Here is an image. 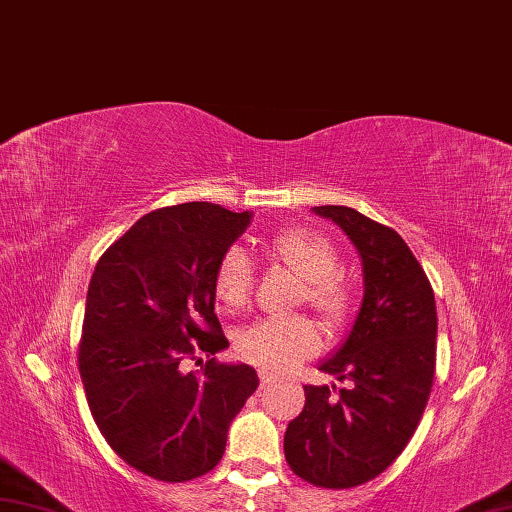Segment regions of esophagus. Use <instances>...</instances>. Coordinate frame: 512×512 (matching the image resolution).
<instances>
[{
    "mask_svg": "<svg viewBox=\"0 0 512 512\" xmlns=\"http://www.w3.org/2000/svg\"><path fill=\"white\" fill-rule=\"evenodd\" d=\"M258 374H260V385H263V388H269V385L276 383V376L269 370H260Z\"/></svg>",
    "mask_w": 512,
    "mask_h": 512,
    "instance_id": "1",
    "label": "esophagus"
}]
</instances>
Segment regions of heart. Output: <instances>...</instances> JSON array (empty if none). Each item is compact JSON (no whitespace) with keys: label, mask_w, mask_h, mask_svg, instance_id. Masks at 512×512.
<instances>
[{"label":"heart","mask_w":512,"mask_h":512,"mask_svg":"<svg viewBox=\"0 0 512 512\" xmlns=\"http://www.w3.org/2000/svg\"><path fill=\"white\" fill-rule=\"evenodd\" d=\"M269 254L281 260L305 281L307 301L330 323L350 312L352 289L336 274L339 254L323 234L312 229H287L269 243ZM254 287V269L243 249H229L220 258L214 276L216 301L238 310L249 301ZM236 347L243 359L269 372L292 370L321 347L316 325L305 316H272L247 325L238 334Z\"/></svg>","instance_id":"obj_1"}]
</instances>
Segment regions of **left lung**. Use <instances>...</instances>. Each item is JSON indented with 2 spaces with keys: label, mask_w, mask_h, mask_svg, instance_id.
Returning <instances> with one entry per match:
<instances>
[{
  "label": "left lung",
  "mask_w": 512,
  "mask_h": 512,
  "mask_svg": "<svg viewBox=\"0 0 512 512\" xmlns=\"http://www.w3.org/2000/svg\"><path fill=\"white\" fill-rule=\"evenodd\" d=\"M350 238L363 301L345 341L318 370L347 381L305 385L285 430V459L318 488H354L388 468L417 430L435 379L437 305L426 272L397 231L352 207H312Z\"/></svg>",
  "instance_id": "1"
}]
</instances>
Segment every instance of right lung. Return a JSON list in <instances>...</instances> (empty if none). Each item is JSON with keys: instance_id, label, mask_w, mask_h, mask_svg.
Segmentation results:
<instances>
[{"instance_id": "add662e5", "label": "right lung", "mask_w": 512, "mask_h": 512, "mask_svg": "<svg viewBox=\"0 0 512 512\" xmlns=\"http://www.w3.org/2000/svg\"><path fill=\"white\" fill-rule=\"evenodd\" d=\"M252 216L211 202L156 209L95 265L77 359L86 401L118 457L153 479L189 481L216 468L231 421L258 388L247 363L180 370L196 350L229 345L214 276Z\"/></svg>"}]
</instances>
